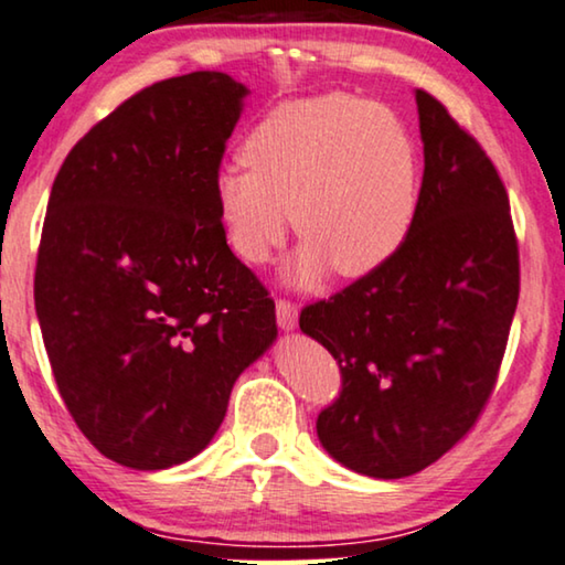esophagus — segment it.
Here are the masks:
<instances>
[{
    "label": "esophagus",
    "instance_id": "esophagus-1",
    "mask_svg": "<svg viewBox=\"0 0 565 565\" xmlns=\"http://www.w3.org/2000/svg\"><path fill=\"white\" fill-rule=\"evenodd\" d=\"M297 317H299V309L294 301L289 299H276V320H279V328L284 330H291L294 324H297Z\"/></svg>",
    "mask_w": 565,
    "mask_h": 565
}]
</instances>
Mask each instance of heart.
<instances>
[{
    "instance_id": "obj_1",
    "label": "heart",
    "mask_w": 565,
    "mask_h": 565,
    "mask_svg": "<svg viewBox=\"0 0 565 565\" xmlns=\"http://www.w3.org/2000/svg\"><path fill=\"white\" fill-rule=\"evenodd\" d=\"M243 161L217 173L227 241L248 264L279 248L294 214L307 245L291 276L312 284L324 268L343 279L379 271L407 241L417 214V153L407 127L376 102L320 94L260 117Z\"/></svg>"
}]
</instances>
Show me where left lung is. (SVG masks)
<instances>
[{"label": "left lung", "instance_id": "left-lung-1", "mask_svg": "<svg viewBox=\"0 0 565 565\" xmlns=\"http://www.w3.org/2000/svg\"><path fill=\"white\" fill-rule=\"evenodd\" d=\"M415 99L425 173L407 241L299 315L343 379L317 415L322 448L373 479L423 471L466 438L494 392L520 299L518 235L494 163L433 94Z\"/></svg>", "mask_w": 565, "mask_h": 565}]
</instances>
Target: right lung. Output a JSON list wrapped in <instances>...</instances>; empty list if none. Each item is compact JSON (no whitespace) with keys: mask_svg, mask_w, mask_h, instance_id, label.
I'll return each instance as SVG.
<instances>
[{"mask_svg":"<svg viewBox=\"0 0 565 565\" xmlns=\"http://www.w3.org/2000/svg\"><path fill=\"white\" fill-rule=\"evenodd\" d=\"M245 94L220 71L146 86L71 148L47 200L35 312L53 379L84 438L138 471L204 450L276 338L214 194Z\"/></svg>","mask_w":565,"mask_h":565,"instance_id":"1","label":"right lung"}]
</instances>
